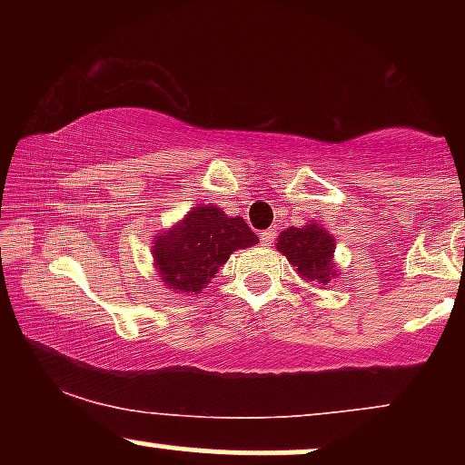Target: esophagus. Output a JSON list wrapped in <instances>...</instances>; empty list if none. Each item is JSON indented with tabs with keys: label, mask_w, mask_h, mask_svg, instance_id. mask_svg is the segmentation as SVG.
Listing matches in <instances>:
<instances>
[{
	"label": "esophagus",
	"mask_w": 465,
	"mask_h": 465,
	"mask_svg": "<svg viewBox=\"0 0 465 465\" xmlns=\"http://www.w3.org/2000/svg\"><path fill=\"white\" fill-rule=\"evenodd\" d=\"M260 242H262L264 247H273V242H275V232H273V229H266V232L260 233Z\"/></svg>",
	"instance_id": "esophagus-1"
}]
</instances>
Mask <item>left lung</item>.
<instances>
[{"label":"left lung","mask_w":465,"mask_h":465,"mask_svg":"<svg viewBox=\"0 0 465 465\" xmlns=\"http://www.w3.org/2000/svg\"><path fill=\"white\" fill-rule=\"evenodd\" d=\"M275 249L284 253L288 262L297 269L303 280L312 284H330L336 277L334 269V236L317 223H308L303 227H288L277 236Z\"/></svg>","instance_id":"1"}]
</instances>
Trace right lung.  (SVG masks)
Instances as JSON below:
<instances>
[{"label":"right lung","mask_w":465,"mask_h":465,"mask_svg":"<svg viewBox=\"0 0 465 465\" xmlns=\"http://www.w3.org/2000/svg\"><path fill=\"white\" fill-rule=\"evenodd\" d=\"M258 244L242 218H229L216 205H196L177 225L154 236L153 262L168 288L196 295L238 249Z\"/></svg>","instance_id":"1"}]
</instances>
